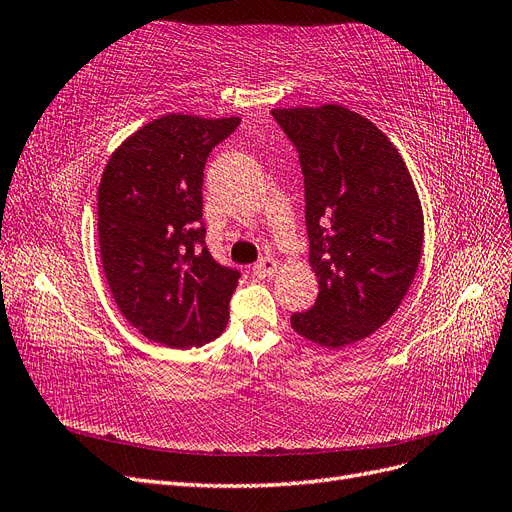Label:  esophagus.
<instances>
[{
	"instance_id": "esophagus-1",
	"label": "esophagus",
	"mask_w": 512,
	"mask_h": 512,
	"mask_svg": "<svg viewBox=\"0 0 512 512\" xmlns=\"http://www.w3.org/2000/svg\"><path fill=\"white\" fill-rule=\"evenodd\" d=\"M252 273H254L256 277H271L273 273H277V260L271 258V256L260 258V260L256 262V265L252 267Z\"/></svg>"
}]
</instances>
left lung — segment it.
Instances as JSON below:
<instances>
[{
    "instance_id": "obj_1",
    "label": "left lung",
    "mask_w": 512,
    "mask_h": 512,
    "mask_svg": "<svg viewBox=\"0 0 512 512\" xmlns=\"http://www.w3.org/2000/svg\"><path fill=\"white\" fill-rule=\"evenodd\" d=\"M297 147L309 262L318 299L290 316L305 339L342 348L389 320L423 252V211L410 170L374 123L344 106L275 108Z\"/></svg>"
}]
</instances>
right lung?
Masks as SVG:
<instances>
[{
  "mask_svg": "<svg viewBox=\"0 0 512 512\" xmlns=\"http://www.w3.org/2000/svg\"><path fill=\"white\" fill-rule=\"evenodd\" d=\"M239 117L166 115L134 132L108 160L98 190L102 267L134 329L168 348L218 337L241 273L205 243L203 175Z\"/></svg>",
  "mask_w": 512,
  "mask_h": 512,
  "instance_id": "1",
  "label": "right lung"
}]
</instances>
